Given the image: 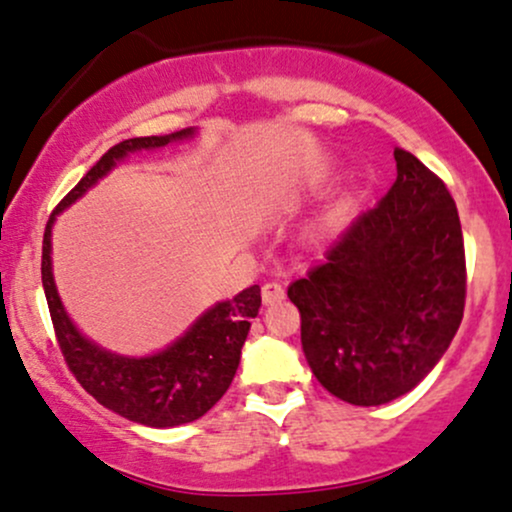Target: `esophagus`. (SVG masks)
<instances>
[{
	"label": "esophagus",
	"instance_id": "esophagus-1",
	"mask_svg": "<svg viewBox=\"0 0 512 512\" xmlns=\"http://www.w3.org/2000/svg\"><path fill=\"white\" fill-rule=\"evenodd\" d=\"M261 297H263V302H266V304L280 302L285 297V287L280 283H275V280H271V283H266L261 287Z\"/></svg>",
	"mask_w": 512,
	"mask_h": 512
}]
</instances>
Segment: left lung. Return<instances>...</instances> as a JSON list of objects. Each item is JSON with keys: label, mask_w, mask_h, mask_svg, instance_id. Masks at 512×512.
Here are the masks:
<instances>
[{"label": "left lung", "mask_w": 512, "mask_h": 512, "mask_svg": "<svg viewBox=\"0 0 512 512\" xmlns=\"http://www.w3.org/2000/svg\"><path fill=\"white\" fill-rule=\"evenodd\" d=\"M396 181L287 287L321 387L355 406L411 392L462 324L467 258L445 181L396 147Z\"/></svg>", "instance_id": "8db88e82"}]
</instances>
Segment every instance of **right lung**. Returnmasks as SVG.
Masks as SVG:
<instances>
[{
	"label": "right lung",
	"mask_w": 512,
	"mask_h": 512,
	"mask_svg": "<svg viewBox=\"0 0 512 512\" xmlns=\"http://www.w3.org/2000/svg\"><path fill=\"white\" fill-rule=\"evenodd\" d=\"M193 130H181L166 137H132L113 145L82 176V181L57 203L43 234V275L45 300L62 358L77 382L106 409L120 413L128 421L152 428H174L198 421L205 416L222 394L227 392L239 367L241 346L246 341L251 321L261 307V287L251 285L234 300L220 302L208 309L186 336L174 346L152 358H123L94 346L72 326L57 297L53 271H50V229L57 212L72 205L86 188L94 186L116 162L135 149H157L171 140H183Z\"/></svg>",
	"instance_id": "right-lung-1"
}]
</instances>
